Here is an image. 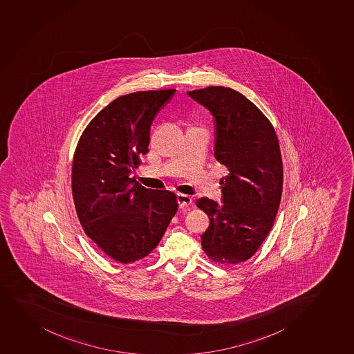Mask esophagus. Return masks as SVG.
<instances>
[{"instance_id":"obj_1","label":"esophagus","mask_w":354,"mask_h":354,"mask_svg":"<svg viewBox=\"0 0 354 354\" xmlns=\"http://www.w3.org/2000/svg\"><path fill=\"white\" fill-rule=\"evenodd\" d=\"M177 203H178L179 207H187L192 205V198L186 196V194H178L177 196Z\"/></svg>"}]
</instances>
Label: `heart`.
Segmentation results:
<instances>
[{"mask_svg":"<svg viewBox=\"0 0 354 354\" xmlns=\"http://www.w3.org/2000/svg\"><path fill=\"white\" fill-rule=\"evenodd\" d=\"M191 128H197V127H191Z\"/></svg>","mask_w":354,"mask_h":354,"instance_id":"heart-1","label":"heart"}]
</instances>
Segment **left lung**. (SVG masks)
<instances>
[{"label": "left lung", "instance_id": "left-lung-1", "mask_svg": "<svg viewBox=\"0 0 354 354\" xmlns=\"http://www.w3.org/2000/svg\"><path fill=\"white\" fill-rule=\"evenodd\" d=\"M216 118L214 157L227 169L220 180L223 205L199 198L209 219L201 246L209 260L241 263L268 236L282 197L279 138L268 118L245 95L223 86L189 92Z\"/></svg>", "mask_w": 354, "mask_h": 354}]
</instances>
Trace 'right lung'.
I'll list each match as a JSON object with an SVG mask.
<instances>
[{
  "label": "right lung",
  "mask_w": 354,
  "mask_h": 354,
  "mask_svg": "<svg viewBox=\"0 0 354 354\" xmlns=\"http://www.w3.org/2000/svg\"><path fill=\"white\" fill-rule=\"evenodd\" d=\"M126 94L97 113L75 148L72 196L82 230L119 263L148 257L178 209L171 191H150L131 177L149 153L150 126L175 93Z\"/></svg>",
  "instance_id": "add662e5"
}]
</instances>
